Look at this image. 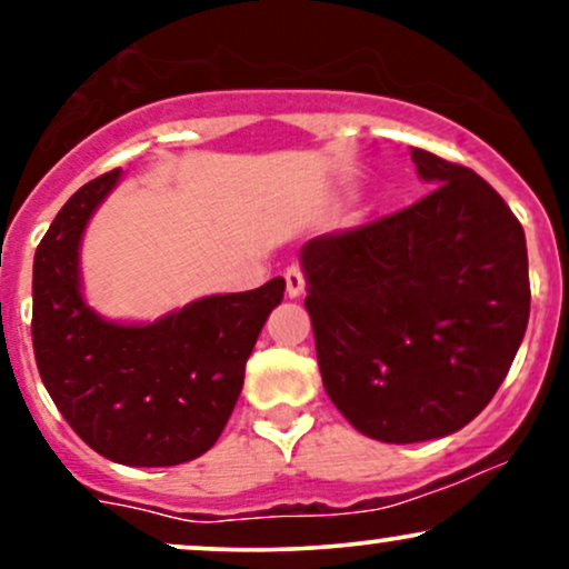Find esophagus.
<instances>
[{
	"label": "esophagus",
	"instance_id": "1",
	"mask_svg": "<svg viewBox=\"0 0 569 569\" xmlns=\"http://www.w3.org/2000/svg\"><path fill=\"white\" fill-rule=\"evenodd\" d=\"M283 278H286V293H289L291 299L299 297V293L305 291V272H302V267H297V264L286 267Z\"/></svg>",
	"mask_w": 569,
	"mask_h": 569
}]
</instances>
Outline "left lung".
<instances>
[{
	"label": "left lung",
	"mask_w": 569,
	"mask_h": 569,
	"mask_svg": "<svg viewBox=\"0 0 569 569\" xmlns=\"http://www.w3.org/2000/svg\"><path fill=\"white\" fill-rule=\"evenodd\" d=\"M426 198L302 248L305 307L335 407L363 436L455 433L498 393L530 321L527 243L471 168L411 149Z\"/></svg>",
	"instance_id": "left-lung-1"
}]
</instances>
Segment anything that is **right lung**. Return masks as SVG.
Listing matches in <instances>:
<instances>
[{"label":"right lung","mask_w":569,"mask_h":569,"mask_svg":"<svg viewBox=\"0 0 569 569\" xmlns=\"http://www.w3.org/2000/svg\"><path fill=\"white\" fill-rule=\"evenodd\" d=\"M117 179L120 168L77 189L37 246V369L63 420L98 455L122 466H179L224 430L286 280L198 299L147 326L103 321L82 299L80 240Z\"/></svg>","instance_id":"obj_1"}]
</instances>
